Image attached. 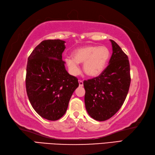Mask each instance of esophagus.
I'll use <instances>...</instances> for the list:
<instances>
[{
    "instance_id": "34e87169",
    "label": "esophagus",
    "mask_w": 155,
    "mask_h": 155,
    "mask_svg": "<svg viewBox=\"0 0 155 155\" xmlns=\"http://www.w3.org/2000/svg\"><path fill=\"white\" fill-rule=\"evenodd\" d=\"M78 83H79V86L80 87H83V81L79 80V81H78Z\"/></svg>"
}]
</instances>
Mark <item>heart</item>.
I'll use <instances>...</instances> for the list:
<instances>
[{
	"label": "heart",
	"mask_w": 155,
	"mask_h": 155,
	"mask_svg": "<svg viewBox=\"0 0 155 155\" xmlns=\"http://www.w3.org/2000/svg\"><path fill=\"white\" fill-rule=\"evenodd\" d=\"M73 58L67 57L65 61L72 74L79 72L78 63L83 64V70L90 77H97L106 69L110 52L106 47L90 45L76 49L72 53Z\"/></svg>",
	"instance_id": "obj_1"
}]
</instances>
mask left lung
<instances>
[{"instance_id":"left-lung-1","label":"left lung","mask_w":155,"mask_h":155,"mask_svg":"<svg viewBox=\"0 0 155 155\" xmlns=\"http://www.w3.org/2000/svg\"><path fill=\"white\" fill-rule=\"evenodd\" d=\"M109 65L99 77L84 81L85 108L89 116L104 121L117 113L124 103L131 83L128 57L112 40Z\"/></svg>"}]
</instances>
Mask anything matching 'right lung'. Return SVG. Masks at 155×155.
<instances>
[{"mask_svg":"<svg viewBox=\"0 0 155 155\" xmlns=\"http://www.w3.org/2000/svg\"><path fill=\"white\" fill-rule=\"evenodd\" d=\"M65 41H42L28 59L26 87L35 110L44 119H60L66 113L78 78L69 74L62 60Z\"/></svg>","mask_w":155,"mask_h":155,"instance_id":"add662e5","label":"right lung"}]
</instances>
